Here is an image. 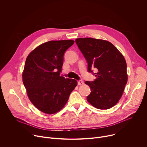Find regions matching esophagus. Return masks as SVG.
Returning <instances> with one entry per match:
<instances>
[{"label":"esophagus","instance_id":"1","mask_svg":"<svg viewBox=\"0 0 147 147\" xmlns=\"http://www.w3.org/2000/svg\"><path fill=\"white\" fill-rule=\"evenodd\" d=\"M77 83H78V85L79 86H81V85H83L84 84V82L82 80H79L77 81Z\"/></svg>","mask_w":147,"mask_h":147}]
</instances>
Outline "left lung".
I'll list each match as a JSON object with an SVG mask.
<instances>
[{"mask_svg": "<svg viewBox=\"0 0 147 147\" xmlns=\"http://www.w3.org/2000/svg\"><path fill=\"white\" fill-rule=\"evenodd\" d=\"M76 43L88 63V71L96 77L85 83L91 88L88 102L99 109H108L119 102L127 82V65L110 42L92 38H77ZM92 68L98 72L94 74Z\"/></svg>", "mask_w": 147, "mask_h": 147, "instance_id": "obj_1", "label": "left lung"}]
</instances>
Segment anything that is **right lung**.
Masks as SVG:
<instances>
[{
    "label": "right lung",
    "instance_id": "1",
    "mask_svg": "<svg viewBox=\"0 0 147 147\" xmlns=\"http://www.w3.org/2000/svg\"><path fill=\"white\" fill-rule=\"evenodd\" d=\"M74 43L73 40H51L36 47L26 59L23 82L30 100L41 112H59L77 85L76 80L60 76L64 53Z\"/></svg>",
    "mask_w": 147,
    "mask_h": 147
}]
</instances>
